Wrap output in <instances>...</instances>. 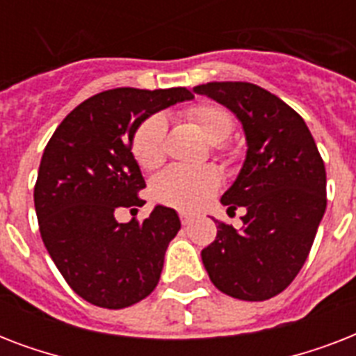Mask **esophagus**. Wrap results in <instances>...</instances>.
<instances>
[{
    "instance_id": "1",
    "label": "esophagus",
    "mask_w": 356,
    "mask_h": 356,
    "mask_svg": "<svg viewBox=\"0 0 356 356\" xmlns=\"http://www.w3.org/2000/svg\"><path fill=\"white\" fill-rule=\"evenodd\" d=\"M179 218H181V223H183V225H188V223L194 220V216L188 214V212H179Z\"/></svg>"
}]
</instances>
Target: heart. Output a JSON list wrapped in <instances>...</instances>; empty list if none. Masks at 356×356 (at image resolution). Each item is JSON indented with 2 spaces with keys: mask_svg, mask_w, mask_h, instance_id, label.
<instances>
[{
  "mask_svg": "<svg viewBox=\"0 0 356 356\" xmlns=\"http://www.w3.org/2000/svg\"><path fill=\"white\" fill-rule=\"evenodd\" d=\"M184 116L200 127L203 136L214 144L223 159H231L225 144H222L234 131V120L227 108L214 103H200L186 108ZM131 151L140 168L153 170L161 166L166 156V120L162 114H153L140 123L131 140ZM220 184L222 175L214 166H172L153 179L151 194L159 203L168 207L195 211L216 194Z\"/></svg>",
  "mask_w": 356,
  "mask_h": 356,
  "instance_id": "heart-1",
  "label": "heart"
}]
</instances>
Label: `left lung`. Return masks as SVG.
I'll return each mask as SVG.
<instances>
[{"label":"left lung","instance_id":"8db88e82","mask_svg":"<svg viewBox=\"0 0 356 356\" xmlns=\"http://www.w3.org/2000/svg\"><path fill=\"white\" fill-rule=\"evenodd\" d=\"M194 92L231 108L248 140L242 172L222 195L229 214L245 209L243 227L216 222V240L201 259L220 292L264 301L281 293L309 257L327 207L325 164L307 123L275 94L240 81Z\"/></svg>","mask_w":356,"mask_h":356}]
</instances>
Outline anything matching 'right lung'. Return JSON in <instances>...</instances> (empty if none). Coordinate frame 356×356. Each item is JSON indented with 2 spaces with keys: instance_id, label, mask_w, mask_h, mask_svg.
Returning a JSON list of instances; mask_svg holds the SVG:
<instances>
[{
  "instance_id": "1",
  "label": "right lung",
  "mask_w": 356,
  "mask_h": 356,
  "mask_svg": "<svg viewBox=\"0 0 356 356\" xmlns=\"http://www.w3.org/2000/svg\"><path fill=\"white\" fill-rule=\"evenodd\" d=\"M186 88H114L88 97L47 142L35 184L42 240L72 290L103 309L147 298L161 279L177 212L155 207L149 218L120 223L118 209L142 207L145 181L131 140L147 116L192 99Z\"/></svg>"
}]
</instances>
